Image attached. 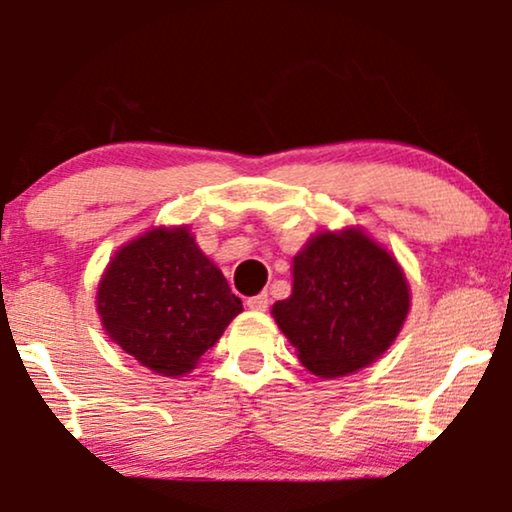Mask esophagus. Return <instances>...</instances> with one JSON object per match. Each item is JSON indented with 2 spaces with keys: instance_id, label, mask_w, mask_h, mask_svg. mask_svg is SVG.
<instances>
[{
  "instance_id": "34e87169",
  "label": "esophagus",
  "mask_w": 512,
  "mask_h": 512,
  "mask_svg": "<svg viewBox=\"0 0 512 512\" xmlns=\"http://www.w3.org/2000/svg\"><path fill=\"white\" fill-rule=\"evenodd\" d=\"M245 304H248V307L252 309V312H267V307H269V297L264 295V293H260V295H252V297H248V300H245Z\"/></svg>"
}]
</instances>
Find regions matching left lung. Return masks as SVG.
I'll list each match as a JSON object with an SVG mask.
<instances>
[{"mask_svg": "<svg viewBox=\"0 0 512 512\" xmlns=\"http://www.w3.org/2000/svg\"><path fill=\"white\" fill-rule=\"evenodd\" d=\"M409 302L404 271L371 236L321 231L293 257V293L271 314L309 373L340 378L383 357Z\"/></svg>", "mask_w": 512, "mask_h": 512, "instance_id": "1", "label": "left lung"}]
</instances>
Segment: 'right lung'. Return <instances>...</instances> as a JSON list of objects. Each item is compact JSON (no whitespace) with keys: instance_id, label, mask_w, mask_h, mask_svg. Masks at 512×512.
Returning a JSON list of instances; mask_svg holds the SVG:
<instances>
[{"instance_id":"add662e5","label":"right lung","mask_w":512,"mask_h":512,"mask_svg":"<svg viewBox=\"0 0 512 512\" xmlns=\"http://www.w3.org/2000/svg\"><path fill=\"white\" fill-rule=\"evenodd\" d=\"M96 312L115 345L153 373L177 378L196 368L243 302L186 226H158L115 252Z\"/></svg>"}]
</instances>
